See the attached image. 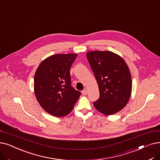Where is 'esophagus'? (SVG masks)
Segmentation results:
<instances>
[{"mask_svg": "<svg viewBox=\"0 0 160 160\" xmlns=\"http://www.w3.org/2000/svg\"><path fill=\"white\" fill-rule=\"evenodd\" d=\"M88 90H87L86 89H84V90H83V91L82 92V95H87V94H88Z\"/></svg>", "mask_w": 160, "mask_h": 160, "instance_id": "1", "label": "esophagus"}]
</instances>
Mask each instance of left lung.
<instances>
[{"instance_id": "8db88e82", "label": "left lung", "mask_w": 160, "mask_h": 160, "mask_svg": "<svg viewBox=\"0 0 160 160\" xmlns=\"http://www.w3.org/2000/svg\"><path fill=\"white\" fill-rule=\"evenodd\" d=\"M86 56L99 89V98L93 102L94 107L107 116L119 112L127 105L132 90L126 61L110 51L88 52Z\"/></svg>"}]
</instances>
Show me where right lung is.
<instances>
[{
  "instance_id": "add662e5",
  "label": "right lung",
  "mask_w": 160,
  "mask_h": 160,
  "mask_svg": "<svg viewBox=\"0 0 160 160\" xmlns=\"http://www.w3.org/2000/svg\"><path fill=\"white\" fill-rule=\"evenodd\" d=\"M76 53L55 54L43 60L34 78L36 98L46 112L55 117L70 113L81 95L71 86L70 68Z\"/></svg>"
}]
</instances>
